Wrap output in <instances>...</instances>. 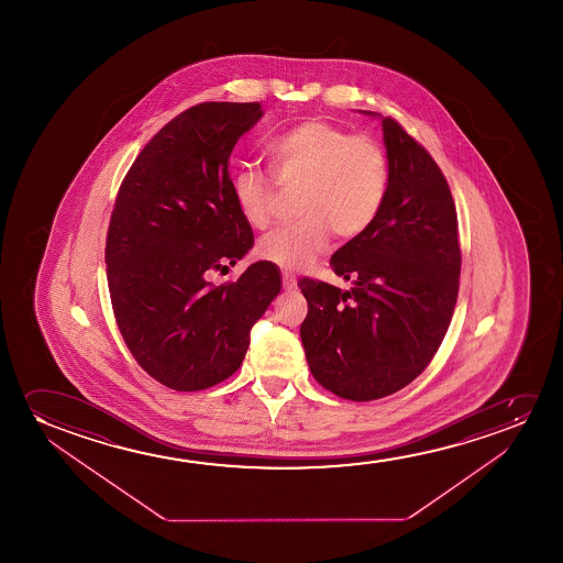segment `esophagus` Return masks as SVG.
Wrapping results in <instances>:
<instances>
[{"label":"esophagus","mask_w":563,"mask_h":563,"mask_svg":"<svg viewBox=\"0 0 563 563\" xmlns=\"http://www.w3.org/2000/svg\"><path fill=\"white\" fill-rule=\"evenodd\" d=\"M283 288H285V290H294V288H296V278H294L292 273H288V271H283Z\"/></svg>","instance_id":"obj_1"}]
</instances>
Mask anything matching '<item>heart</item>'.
Listing matches in <instances>:
<instances>
[{
  "instance_id": "heart-1",
  "label": "heart",
  "mask_w": 563,
  "mask_h": 563,
  "mask_svg": "<svg viewBox=\"0 0 563 563\" xmlns=\"http://www.w3.org/2000/svg\"><path fill=\"white\" fill-rule=\"evenodd\" d=\"M278 185L298 186L294 213L257 244L265 262L300 269L323 254L332 232L340 240L360 239L375 224L390 190V159L369 134L352 132L323 119L294 124L265 144ZM232 200L252 229H267L277 192L255 167L232 173Z\"/></svg>"
}]
</instances>
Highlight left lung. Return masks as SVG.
I'll return each mask as SVG.
<instances>
[{"label": "left lung", "instance_id": "8db88e82", "mask_svg": "<svg viewBox=\"0 0 563 563\" xmlns=\"http://www.w3.org/2000/svg\"><path fill=\"white\" fill-rule=\"evenodd\" d=\"M390 190L375 224L334 252L340 290L298 280L308 300L301 344L317 383L371 401L408 386L439 352L454 316L462 250L457 213L437 162L396 119H383Z\"/></svg>", "mask_w": 563, "mask_h": 563}]
</instances>
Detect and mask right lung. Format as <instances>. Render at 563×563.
<instances>
[{"mask_svg":"<svg viewBox=\"0 0 563 563\" xmlns=\"http://www.w3.org/2000/svg\"><path fill=\"white\" fill-rule=\"evenodd\" d=\"M262 115L257 101L186 109L147 142L117 192L106 242L113 316L132 357L170 390L231 377L280 292L271 262L209 280L254 246L232 200L229 157Z\"/></svg>","mask_w":563,"mask_h":563,"instance_id":"add662e5","label":"right lung"}]
</instances>
